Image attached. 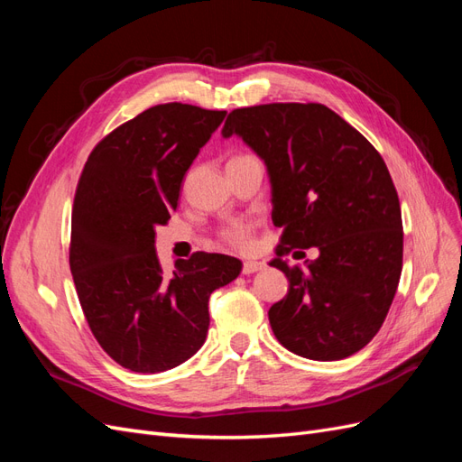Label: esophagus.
I'll use <instances>...</instances> for the list:
<instances>
[{
	"mask_svg": "<svg viewBox=\"0 0 462 462\" xmlns=\"http://www.w3.org/2000/svg\"><path fill=\"white\" fill-rule=\"evenodd\" d=\"M263 268L262 262H245L243 263V273L248 275V273H254V272H260Z\"/></svg>",
	"mask_w": 462,
	"mask_h": 462,
	"instance_id": "obj_1",
	"label": "esophagus"
}]
</instances>
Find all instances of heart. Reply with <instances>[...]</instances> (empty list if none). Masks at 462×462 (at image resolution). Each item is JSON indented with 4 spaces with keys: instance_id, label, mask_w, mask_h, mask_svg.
I'll return each instance as SVG.
<instances>
[{
    "instance_id": "1",
    "label": "heart",
    "mask_w": 462,
    "mask_h": 462,
    "mask_svg": "<svg viewBox=\"0 0 462 462\" xmlns=\"http://www.w3.org/2000/svg\"><path fill=\"white\" fill-rule=\"evenodd\" d=\"M221 239L223 243H227L233 248H239V250L250 248L253 246V223L243 221V219L231 223L229 227L221 231Z\"/></svg>"
}]
</instances>
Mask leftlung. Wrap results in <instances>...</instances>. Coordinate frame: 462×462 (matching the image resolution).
<instances>
[{
	"label": "left lung",
	"mask_w": 462,
	"mask_h": 462,
	"mask_svg": "<svg viewBox=\"0 0 462 462\" xmlns=\"http://www.w3.org/2000/svg\"><path fill=\"white\" fill-rule=\"evenodd\" d=\"M221 134L241 136L268 167L277 258L287 295L268 316L277 341L310 360H341L380 331L402 270V219L383 158L321 104L233 109ZM320 256L292 269L295 247Z\"/></svg>",
	"instance_id": "1"
}]
</instances>
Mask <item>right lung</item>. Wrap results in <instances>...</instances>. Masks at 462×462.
Returning <instances> with one entry per match:
<instances>
[{"label":"right lung","instance_id":"1","mask_svg":"<svg viewBox=\"0 0 462 462\" xmlns=\"http://www.w3.org/2000/svg\"><path fill=\"white\" fill-rule=\"evenodd\" d=\"M226 114L153 106L102 138L80 173L69 265L96 341L131 372H165L197 353L209 295L241 273V260L208 253L165 272L153 246L187 170Z\"/></svg>","mask_w":462,"mask_h":462}]
</instances>
